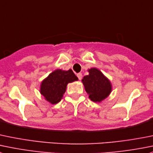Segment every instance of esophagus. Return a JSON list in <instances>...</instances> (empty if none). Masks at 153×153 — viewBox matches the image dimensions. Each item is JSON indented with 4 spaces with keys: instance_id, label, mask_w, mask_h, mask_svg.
<instances>
[{
    "instance_id": "obj_1",
    "label": "esophagus",
    "mask_w": 153,
    "mask_h": 153,
    "mask_svg": "<svg viewBox=\"0 0 153 153\" xmlns=\"http://www.w3.org/2000/svg\"><path fill=\"white\" fill-rule=\"evenodd\" d=\"M77 76H78V79H79V80L82 79V74H81V73H78V74H77Z\"/></svg>"
}]
</instances>
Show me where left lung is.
<instances>
[{
  "label": "left lung",
  "instance_id": "obj_1",
  "mask_svg": "<svg viewBox=\"0 0 153 153\" xmlns=\"http://www.w3.org/2000/svg\"><path fill=\"white\" fill-rule=\"evenodd\" d=\"M89 75L82 79L84 89L90 100L101 102L106 99L112 91V85L110 80L96 68L88 69Z\"/></svg>",
  "mask_w": 153,
  "mask_h": 153
}]
</instances>
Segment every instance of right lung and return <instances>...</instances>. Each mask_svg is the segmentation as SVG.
I'll use <instances>...</instances> for the list:
<instances>
[{
  "label": "right lung",
  "instance_id": "1",
  "mask_svg": "<svg viewBox=\"0 0 153 153\" xmlns=\"http://www.w3.org/2000/svg\"><path fill=\"white\" fill-rule=\"evenodd\" d=\"M78 78L72 69H56L50 73L40 84L41 95L52 105L58 103L63 98L69 83L78 81Z\"/></svg>",
  "mask_w": 153,
  "mask_h": 153
}]
</instances>
